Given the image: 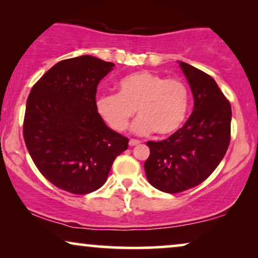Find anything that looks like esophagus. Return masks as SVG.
Here are the masks:
<instances>
[{
	"mask_svg": "<svg viewBox=\"0 0 258 258\" xmlns=\"http://www.w3.org/2000/svg\"><path fill=\"white\" fill-rule=\"evenodd\" d=\"M141 142L139 140H134V139H132V140H129V146L130 147H135V146H137V144H140Z\"/></svg>",
	"mask_w": 258,
	"mask_h": 258,
	"instance_id": "obj_1",
	"label": "esophagus"
}]
</instances>
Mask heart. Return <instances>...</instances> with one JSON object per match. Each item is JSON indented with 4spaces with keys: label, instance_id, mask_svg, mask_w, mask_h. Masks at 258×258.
Instances as JSON below:
<instances>
[{
    "label": "heart",
    "instance_id": "heart-1",
    "mask_svg": "<svg viewBox=\"0 0 258 258\" xmlns=\"http://www.w3.org/2000/svg\"><path fill=\"white\" fill-rule=\"evenodd\" d=\"M117 90V94L103 95L96 102L98 114L116 132L128 126L135 109L140 114L132 125L135 134L156 132L168 136L184 123L189 91L182 81L142 70L122 77Z\"/></svg>",
    "mask_w": 258,
    "mask_h": 258
}]
</instances>
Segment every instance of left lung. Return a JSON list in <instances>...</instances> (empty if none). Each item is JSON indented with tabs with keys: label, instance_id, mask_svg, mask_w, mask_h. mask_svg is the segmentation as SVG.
<instances>
[{
	"label": "left lung",
	"instance_id": "1",
	"mask_svg": "<svg viewBox=\"0 0 258 258\" xmlns=\"http://www.w3.org/2000/svg\"><path fill=\"white\" fill-rule=\"evenodd\" d=\"M194 96V110L184 125L167 140L149 141L144 163L148 181L163 192L199 185L223 160L230 143L231 107L208 74L178 61Z\"/></svg>",
	"mask_w": 258,
	"mask_h": 258
}]
</instances>
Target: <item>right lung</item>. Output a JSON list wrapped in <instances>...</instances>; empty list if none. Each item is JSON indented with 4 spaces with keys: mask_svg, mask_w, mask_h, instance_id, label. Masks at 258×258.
<instances>
[{
    "mask_svg": "<svg viewBox=\"0 0 258 258\" xmlns=\"http://www.w3.org/2000/svg\"><path fill=\"white\" fill-rule=\"evenodd\" d=\"M114 67L90 55L63 59L27 100V149L41 174L68 192L100 189L115 158L128 149V139L109 128L96 107L98 83Z\"/></svg>",
    "mask_w": 258,
    "mask_h": 258,
    "instance_id": "1",
    "label": "right lung"
}]
</instances>
